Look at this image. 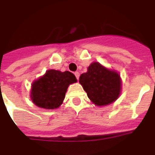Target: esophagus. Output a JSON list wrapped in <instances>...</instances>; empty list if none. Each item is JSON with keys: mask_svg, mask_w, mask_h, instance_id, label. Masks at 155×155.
Listing matches in <instances>:
<instances>
[{"mask_svg": "<svg viewBox=\"0 0 155 155\" xmlns=\"http://www.w3.org/2000/svg\"><path fill=\"white\" fill-rule=\"evenodd\" d=\"M74 74H75L76 79H77V80H79V78H80V73H79L78 71H75V72Z\"/></svg>", "mask_w": 155, "mask_h": 155, "instance_id": "obj_1", "label": "esophagus"}]
</instances>
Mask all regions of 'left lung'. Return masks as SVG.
Here are the masks:
<instances>
[{"instance_id":"8db88e82","label":"left lung","mask_w":155,"mask_h":155,"mask_svg":"<svg viewBox=\"0 0 155 155\" xmlns=\"http://www.w3.org/2000/svg\"><path fill=\"white\" fill-rule=\"evenodd\" d=\"M89 99L97 106L111 104L119 97L121 80L117 72L108 70L99 63H92L80 81Z\"/></svg>"}]
</instances>
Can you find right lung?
<instances>
[{
	"label": "right lung",
	"instance_id": "add662e5",
	"mask_svg": "<svg viewBox=\"0 0 155 155\" xmlns=\"http://www.w3.org/2000/svg\"><path fill=\"white\" fill-rule=\"evenodd\" d=\"M77 81L70 71L48 70L32 84L31 98L34 104L45 109H55L62 104L69 84Z\"/></svg>",
	"mask_w": 155,
	"mask_h": 155
}]
</instances>
